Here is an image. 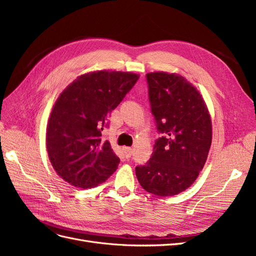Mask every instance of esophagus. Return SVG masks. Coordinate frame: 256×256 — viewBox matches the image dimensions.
<instances>
[{"label":"esophagus","mask_w":256,"mask_h":256,"mask_svg":"<svg viewBox=\"0 0 256 256\" xmlns=\"http://www.w3.org/2000/svg\"><path fill=\"white\" fill-rule=\"evenodd\" d=\"M124 152H125L126 158H130L132 156V148L131 147H124Z\"/></svg>","instance_id":"obj_1"}]
</instances>
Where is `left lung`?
I'll use <instances>...</instances> for the list:
<instances>
[{
    "label": "left lung",
    "mask_w": 256,
    "mask_h": 256,
    "mask_svg": "<svg viewBox=\"0 0 256 256\" xmlns=\"http://www.w3.org/2000/svg\"><path fill=\"white\" fill-rule=\"evenodd\" d=\"M150 112L158 138L150 160L136 166L140 184L158 196H171L194 182L212 145V120L204 99L184 76L146 74Z\"/></svg>",
    "instance_id": "obj_1"
}]
</instances>
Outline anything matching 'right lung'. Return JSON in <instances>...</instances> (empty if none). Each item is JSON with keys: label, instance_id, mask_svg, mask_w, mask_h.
Listing matches in <instances>:
<instances>
[{"label": "right lung", "instance_id": "add662e5", "mask_svg": "<svg viewBox=\"0 0 256 256\" xmlns=\"http://www.w3.org/2000/svg\"><path fill=\"white\" fill-rule=\"evenodd\" d=\"M138 80L136 74L94 72L80 76L60 95L48 122L47 150L65 182L90 189L118 168L120 158L102 140V131Z\"/></svg>", "mask_w": 256, "mask_h": 256}]
</instances>
